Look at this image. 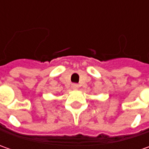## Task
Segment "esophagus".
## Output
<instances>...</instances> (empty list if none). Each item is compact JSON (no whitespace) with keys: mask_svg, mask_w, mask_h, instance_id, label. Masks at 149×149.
<instances>
[{"mask_svg":"<svg viewBox=\"0 0 149 149\" xmlns=\"http://www.w3.org/2000/svg\"><path fill=\"white\" fill-rule=\"evenodd\" d=\"M72 89L74 90H77L79 89V84H72Z\"/></svg>","mask_w":149,"mask_h":149,"instance_id":"34e87169","label":"esophagus"}]
</instances>
